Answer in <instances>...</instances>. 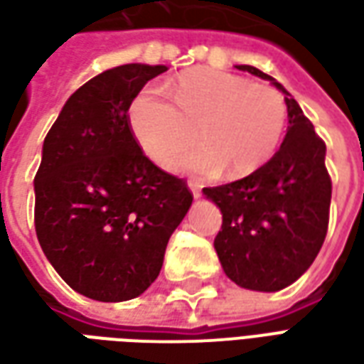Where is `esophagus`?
Segmentation results:
<instances>
[{
  "mask_svg": "<svg viewBox=\"0 0 364 364\" xmlns=\"http://www.w3.org/2000/svg\"><path fill=\"white\" fill-rule=\"evenodd\" d=\"M187 185H189V189H191V193H193V197H195V198L200 197V187H198L197 183L189 181V183H187Z\"/></svg>",
  "mask_w": 364,
  "mask_h": 364,
  "instance_id": "esophagus-1",
  "label": "esophagus"
}]
</instances>
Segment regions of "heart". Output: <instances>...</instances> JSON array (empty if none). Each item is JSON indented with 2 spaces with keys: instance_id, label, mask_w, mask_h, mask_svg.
<instances>
[{
  "instance_id": "1",
  "label": "heart",
  "mask_w": 364,
  "mask_h": 364,
  "mask_svg": "<svg viewBox=\"0 0 364 364\" xmlns=\"http://www.w3.org/2000/svg\"><path fill=\"white\" fill-rule=\"evenodd\" d=\"M144 87L128 107V127L142 151L161 161L197 138L203 146L167 159L177 171L244 177L267 164L287 128L281 91L242 75L195 68L166 85Z\"/></svg>"
}]
</instances>
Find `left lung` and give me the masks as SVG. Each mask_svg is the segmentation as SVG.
Listing matches in <instances>:
<instances>
[{"label":"left lung","instance_id":"obj_1","mask_svg":"<svg viewBox=\"0 0 364 364\" xmlns=\"http://www.w3.org/2000/svg\"><path fill=\"white\" fill-rule=\"evenodd\" d=\"M236 68L284 93L287 136L257 171L228 185L206 187L203 195L222 213L214 250L226 277L242 289L277 292L308 271L326 240L331 203L326 144L296 99L274 77L253 66Z\"/></svg>","mask_w":364,"mask_h":364}]
</instances>
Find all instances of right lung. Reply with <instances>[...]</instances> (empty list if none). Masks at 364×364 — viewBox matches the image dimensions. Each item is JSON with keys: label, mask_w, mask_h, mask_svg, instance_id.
<instances>
[{"label": "right lung", "mask_w": 364, "mask_h": 364, "mask_svg": "<svg viewBox=\"0 0 364 364\" xmlns=\"http://www.w3.org/2000/svg\"><path fill=\"white\" fill-rule=\"evenodd\" d=\"M166 70H105L70 95L44 138L36 237L56 273L91 300L140 296L193 203L187 183L154 166L128 127L130 101Z\"/></svg>", "instance_id": "obj_1"}]
</instances>
